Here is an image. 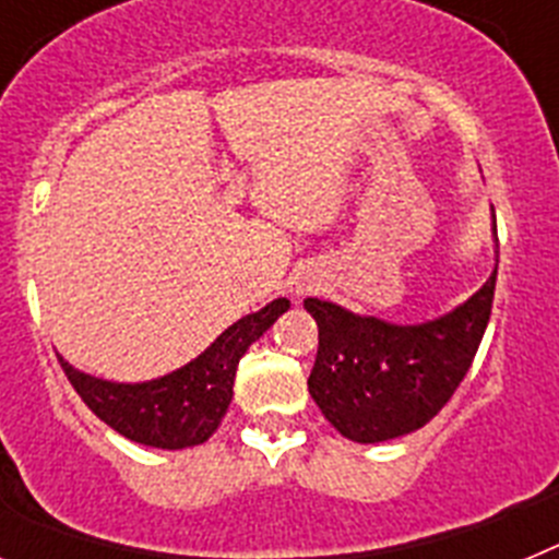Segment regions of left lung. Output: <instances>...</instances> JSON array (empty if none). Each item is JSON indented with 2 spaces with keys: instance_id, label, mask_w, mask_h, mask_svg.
<instances>
[{
  "instance_id": "obj_1",
  "label": "left lung",
  "mask_w": 559,
  "mask_h": 559,
  "mask_svg": "<svg viewBox=\"0 0 559 559\" xmlns=\"http://www.w3.org/2000/svg\"><path fill=\"white\" fill-rule=\"evenodd\" d=\"M496 271L467 302L419 324L305 299L319 324L308 392L330 426L353 442L374 445L431 423L476 358L490 322Z\"/></svg>"
}]
</instances>
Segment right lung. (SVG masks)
<instances>
[{
	"label": "right lung",
	"mask_w": 559,
	"mask_h": 559,
	"mask_svg": "<svg viewBox=\"0 0 559 559\" xmlns=\"http://www.w3.org/2000/svg\"><path fill=\"white\" fill-rule=\"evenodd\" d=\"M290 308L274 299L257 313L237 319L185 367L142 383H117L75 369L58 355L69 383L97 417L131 442L162 451L201 445L218 431L231 403L235 372L246 349Z\"/></svg>",
	"instance_id": "1"
}]
</instances>
